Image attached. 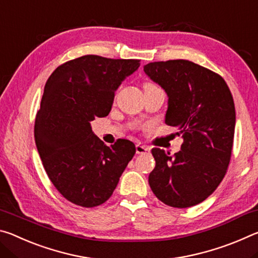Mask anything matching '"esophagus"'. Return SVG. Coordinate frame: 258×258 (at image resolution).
I'll list each match as a JSON object with an SVG mask.
<instances>
[{
	"label": "esophagus",
	"instance_id": "1",
	"mask_svg": "<svg viewBox=\"0 0 258 258\" xmlns=\"http://www.w3.org/2000/svg\"><path fill=\"white\" fill-rule=\"evenodd\" d=\"M135 150H137V154H147V152H149L150 149L149 147H147L145 145H142V143H138L137 146H135Z\"/></svg>",
	"mask_w": 258,
	"mask_h": 258
}]
</instances>
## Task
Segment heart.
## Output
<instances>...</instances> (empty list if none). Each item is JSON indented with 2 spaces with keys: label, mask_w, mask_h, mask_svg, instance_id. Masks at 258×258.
Listing matches in <instances>:
<instances>
[{
  "label": "heart",
  "mask_w": 258,
  "mask_h": 258,
  "mask_svg": "<svg viewBox=\"0 0 258 258\" xmlns=\"http://www.w3.org/2000/svg\"><path fill=\"white\" fill-rule=\"evenodd\" d=\"M146 86H155V85L151 84V83H148V84H146Z\"/></svg>",
  "instance_id": "b5f03b06"
}]
</instances>
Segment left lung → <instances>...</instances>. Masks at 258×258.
Wrapping results in <instances>:
<instances>
[{
	"label": "left lung",
	"mask_w": 258,
	"mask_h": 258,
	"mask_svg": "<svg viewBox=\"0 0 258 258\" xmlns=\"http://www.w3.org/2000/svg\"><path fill=\"white\" fill-rule=\"evenodd\" d=\"M146 75L167 94L165 123L183 139L174 157L154 148L152 192L171 207L186 208L209 197L226 173L232 151L235 110L220 75L189 60L150 62Z\"/></svg>",
	"instance_id": "left-lung-1"
}]
</instances>
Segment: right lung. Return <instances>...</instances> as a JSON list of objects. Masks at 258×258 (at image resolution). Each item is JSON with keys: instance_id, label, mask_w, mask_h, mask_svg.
Instances as JSON below:
<instances>
[{"instance_id": "obj_1", "label": "right lung", "mask_w": 258, "mask_h": 258, "mask_svg": "<svg viewBox=\"0 0 258 258\" xmlns=\"http://www.w3.org/2000/svg\"><path fill=\"white\" fill-rule=\"evenodd\" d=\"M139 66L134 59L83 55L61 64L46 82L35 142L47 176L73 204L95 207L107 202L133 158L132 141L106 146L91 121L110 112L117 89Z\"/></svg>"}]
</instances>
